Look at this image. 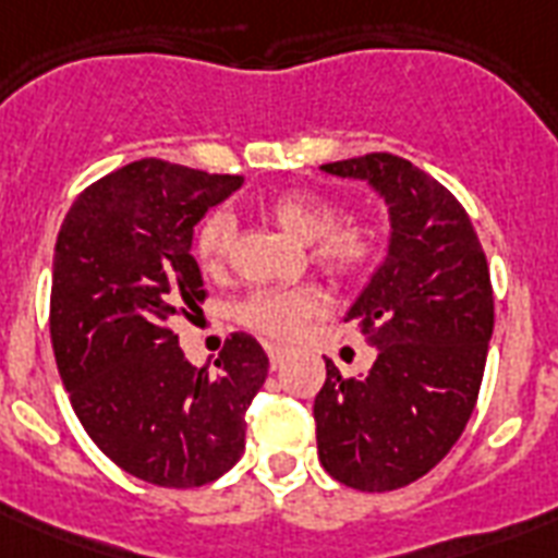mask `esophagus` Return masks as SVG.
Wrapping results in <instances>:
<instances>
[{"instance_id": "obj_1", "label": "esophagus", "mask_w": 558, "mask_h": 558, "mask_svg": "<svg viewBox=\"0 0 558 558\" xmlns=\"http://www.w3.org/2000/svg\"><path fill=\"white\" fill-rule=\"evenodd\" d=\"M266 350H269L271 371H278V367H283V362H287V350H283V348H266Z\"/></svg>"}]
</instances>
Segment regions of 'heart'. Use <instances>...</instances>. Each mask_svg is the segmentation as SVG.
I'll return each mask as SVG.
<instances>
[{
	"instance_id": "b5f03b06",
	"label": "heart",
	"mask_w": 558,
	"mask_h": 558,
	"mask_svg": "<svg viewBox=\"0 0 558 558\" xmlns=\"http://www.w3.org/2000/svg\"><path fill=\"white\" fill-rule=\"evenodd\" d=\"M266 214L298 243H310V257L332 278H359L379 260V228L371 219H341L330 199L310 191L278 193L266 202ZM234 240V219L214 210L202 219L193 236V254L202 271L219 275L226 269ZM322 310L313 289H263L240 306V322L269 339L289 341Z\"/></svg>"
}]
</instances>
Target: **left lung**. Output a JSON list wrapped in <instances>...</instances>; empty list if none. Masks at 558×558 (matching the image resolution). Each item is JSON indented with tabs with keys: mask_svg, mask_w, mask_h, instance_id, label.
Returning a JSON list of instances; mask_svg holds the SVG:
<instances>
[{
	"mask_svg": "<svg viewBox=\"0 0 558 558\" xmlns=\"http://www.w3.org/2000/svg\"><path fill=\"white\" fill-rule=\"evenodd\" d=\"M322 170L379 193L390 240L344 318L376 362L344 379L327 359L313 405L318 460L339 484L390 493L432 472L475 411L495 324L489 266L463 205L408 159L367 153Z\"/></svg>",
	"mask_w": 558,
	"mask_h": 558,
	"instance_id": "1",
	"label": "left lung"
}]
</instances>
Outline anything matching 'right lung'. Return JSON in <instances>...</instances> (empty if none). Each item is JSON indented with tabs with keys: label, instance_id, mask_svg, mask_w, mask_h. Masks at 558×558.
Returning a JSON list of instances; mask_svg holds the SVG:
<instances>
[{
	"label": "right lung",
	"instance_id": "obj_1",
	"mask_svg": "<svg viewBox=\"0 0 558 558\" xmlns=\"http://www.w3.org/2000/svg\"><path fill=\"white\" fill-rule=\"evenodd\" d=\"M243 185L161 159L98 179L74 199L54 245L51 348L72 408L112 463L168 489L217 481L245 449V411L269 359L234 332L193 367L170 330L205 301L193 226Z\"/></svg>",
	"mask_w": 558,
	"mask_h": 558
}]
</instances>
